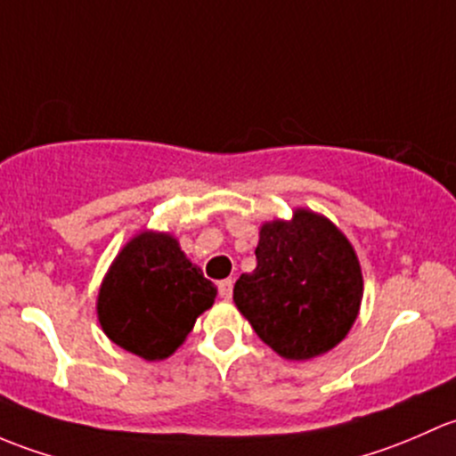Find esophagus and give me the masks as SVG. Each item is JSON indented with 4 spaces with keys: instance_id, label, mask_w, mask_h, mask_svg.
Returning <instances> with one entry per match:
<instances>
[{
    "instance_id": "34e87169",
    "label": "esophagus",
    "mask_w": 456,
    "mask_h": 456,
    "mask_svg": "<svg viewBox=\"0 0 456 456\" xmlns=\"http://www.w3.org/2000/svg\"><path fill=\"white\" fill-rule=\"evenodd\" d=\"M232 285H234V281H232V279H224V281H219V283H217V288H219V297H222L224 300H230V298H232Z\"/></svg>"
}]
</instances>
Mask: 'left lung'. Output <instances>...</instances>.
<instances>
[{
    "label": "left lung",
    "instance_id": "1",
    "mask_svg": "<svg viewBox=\"0 0 456 456\" xmlns=\"http://www.w3.org/2000/svg\"><path fill=\"white\" fill-rule=\"evenodd\" d=\"M256 267L234 283V305L285 360H312L351 330L362 303V270L349 239L327 217L294 210L261 226Z\"/></svg>",
    "mask_w": 456,
    "mask_h": 456
}]
</instances>
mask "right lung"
<instances>
[{
  "label": "right lung",
  "mask_w": 456,
  "mask_h": 456,
  "mask_svg": "<svg viewBox=\"0 0 456 456\" xmlns=\"http://www.w3.org/2000/svg\"><path fill=\"white\" fill-rule=\"evenodd\" d=\"M217 288L168 232L135 234L118 252L98 292V322L129 354L164 360L186 340Z\"/></svg>",
  "instance_id": "obj_1"
}]
</instances>
